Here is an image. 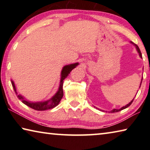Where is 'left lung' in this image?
Here are the masks:
<instances>
[{
	"label": "left lung",
	"mask_w": 150,
	"mask_h": 150,
	"mask_svg": "<svg viewBox=\"0 0 150 150\" xmlns=\"http://www.w3.org/2000/svg\"><path fill=\"white\" fill-rule=\"evenodd\" d=\"M130 43H132V44L133 45H134L136 46V50H137V51H138V52L139 53V57H142V53H141V52H140V50H139V47L138 46V45H137L136 44H134V43H133L132 42H130ZM142 79H143V78L142 79V81H141V83H140V86H141V84H142ZM140 86H139V87H140ZM134 98H133V100H131V102L130 103H129L128 105H126V106H123V107H122L121 108H120V109H113L112 110H111L110 111V112H119V111H120V110H123V109H125V108H126L127 107H128L129 106H130L132 103V102H133V100H134ZM96 108H97L96 107Z\"/></svg>",
	"instance_id": "left-lung-1"
}]
</instances>
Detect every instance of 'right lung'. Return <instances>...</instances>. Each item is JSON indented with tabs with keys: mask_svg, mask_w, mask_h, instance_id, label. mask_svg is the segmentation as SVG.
I'll use <instances>...</instances> for the list:
<instances>
[{
	"mask_svg": "<svg viewBox=\"0 0 150 150\" xmlns=\"http://www.w3.org/2000/svg\"><path fill=\"white\" fill-rule=\"evenodd\" d=\"M79 65V63H72L70 65H67L63 67L62 73H61V80H60V85L59 87V89L57 91V93L55 94V95L50 98V100L44 101V102H30L29 100H27L22 96V95H18L16 89L14 81L11 80V83L15 91V93L17 95V97L22 101V103L25 105H27L29 107L34 109L35 110H45L48 109H52L53 108L59 105L60 100L63 96V80L67 77L70 72L75 68Z\"/></svg>",
	"mask_w": 150,
	"mask_h": 150,
	"instance_id": "obj_1",
	"label": "right lung"
}]
</instances>
